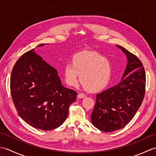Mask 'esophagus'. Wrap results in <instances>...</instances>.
Listing matches in <instances>:
<instances>
[{
  "label": "esophagus",
  "mask_w": 156,
  "mask_h": 156,
  "mask_svg": "<svg viewBox=\"0 0 156 156\" xmlns=\"http://www.w3.org/2000/svg\"><path fill=\"white\" fill-rule=\"evenodd\" d=\"M84 97H86V94L84 93H82V92H81V93H79V94L78 95V98H83Z\"/></svg>",
  "instance_id": "34e87169"
}]
</instances>
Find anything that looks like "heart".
<instances>
[{"label": "heart", "mask_w": 156, "mask_h": 156, "mask_svg": "<svg viewBox=\"0 0 156 156\" xmlns=\"http://www.w3.org/2000/svg\"><path fill=\"white\" fill-rule=\"evenodd\" d=\"M80 74L82 83L88 90L105 87L111 76L110 63L102 55L94 51L78 53L72 57V63L64 65V75L69 85L77 84Z\"/></svg>", "instance_id": "b5f03b06"}]
</instances>
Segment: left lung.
<instances>
[{
	"label": "left lung",
	"mask_w": 156,
	"mask_h": 156,
	"mask_svg": "<svg viewBox=\"0 0 156 156\" xmlns=\"http://www.w3.org/2000/svg\"><path fill=\"white\" fill-rule=\"evenodd\" d=\"M127 58L121 82L97 94L91 115L92 123L104 132H112L125 127L143 102L145 91V72L139 58L124 48L117 45Z\"/></svg>",
	"instance_id": "1"
}]
</instances>
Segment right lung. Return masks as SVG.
<instances>
[{
  "label": "right lung",
  "instance_id": "obj_1",
  "mask_svg": "<svg viewBox=\"0 0 156 156\" xmlns=\"http://www.w3.org/2000/svg\"><path fill=\"white\" fill-rule=\"evenodd\" d=\"M45 44H40L41 47ZM11 93L18 115L31 127L49 131L67 118L77 92L63 87L58 71L32 49L12 68Z\"/></svg>",
  "mask_w": 156,
  "mask_h": 156
}]
</instances>
